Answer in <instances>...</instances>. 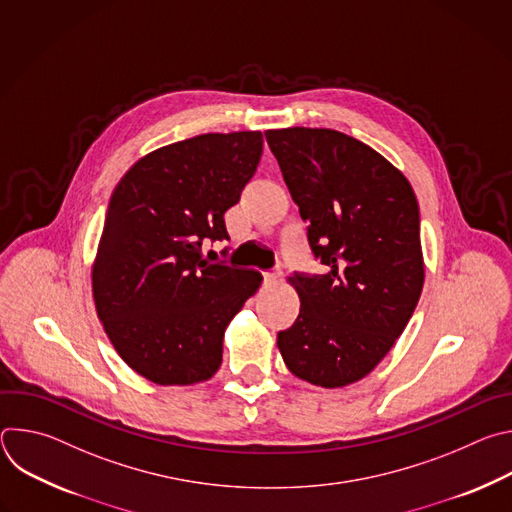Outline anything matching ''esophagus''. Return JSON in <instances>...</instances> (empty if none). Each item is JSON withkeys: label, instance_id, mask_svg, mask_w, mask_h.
Here are the masks:
<instances>
[{"label": "esophagus", "instance_id": "obj_1", "mask_svg": "<svg viewBox=\"0 0 512 512\" xmlns=\"http://www.w3.org/2000/svg\"><path fill=\"white\" fill-rule=\"evenodd\" d=\"M279 279H281V273H279V271H273V273H265V275H263V281H265L267 287L275 285Z\"/></svg>", "mask_w": 512, "mask_h": 512}]
</instances>
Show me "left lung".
<instances>
[{
	"mask_svg": "<svg viewBox=\"0 0 512 512\" xmlns=\"http://www.w3.org/2000/svg\"><path fill=\"white\" fill-rule=\"evenodd\" d=\"M265 139L308 223L310 249L328 267L289 277L302 306L277 346L298 379L346 387L385 358L419 302V204L389 160L346 133L287 127Z\"/></svg>",
	"mask_w": 512,
	"mask_h": 512,
	"instance_id": "obj_1",
	"label": "left lung"
}]
</instances>
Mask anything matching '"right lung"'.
I'll return each instance as SVG.
<instances>
[{"mask_svg":"<svg viewBox=\"0 0 512 512\" xmlns=\"http://www.w3.org/2000/svg\"><path fill=\"white\" fill-rule=\"evenodd\" d=\"M263 154L261 131L204 133L137 160L113 190L93 263L97 316L129 367L156 385L208 381L259 271L202 259L229 239L225 212Z\"/></svg>","mask_w":512,"mask_h":512,"instance_id":"right-lung-1","label":"right lung"}]
</instances>
